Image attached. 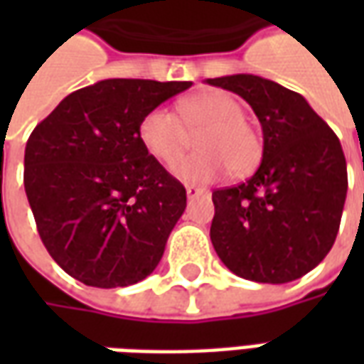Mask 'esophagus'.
I'll return each mask as SVG.
<instances>
[{"label": "esophagus", "instance_id": "1", "mask_svg": "<svg viewBox=\"0 0 364 364\" xmlns=\"http://www.w3.org/2000/svg\"><path fill=\"white\" fill-rule=\"evenodd\" d=\"M185 191H187V197L189 198H197L200 197V195H206V193H208L205 187H197V185H187Z\"/></svg>", "mask_w": 364, "mask_h": 364}]
</instances>
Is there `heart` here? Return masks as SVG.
I'll use <instances>...</instances> for the list:
<instances>
[{
	"label": "heart",
	"instance_id": "obj_1",
	"mask_svg": "<svg viewBox=\"0 0 364 364\" xmlns=\"http://www.w3.org/2000/svg\"><path fill=\"white\" fill-rule=\"evenodd\" d=\"M197 136V154L179 159L173 173L189 183H210L232 173L245 175L259 164L263 146L245 119L244 105L226 91H205L177 105V114L154 109L140 122V142L161 164H173Z\"/></svg>",
	"mask_w": 364,
	"mask_h": 364
}]
</instances>
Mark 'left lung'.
Here are the masks:
<instances>
[{
	"label": "left lung",
	"instance_id": "1",
	"mask_svg": "<svg viewBox=\"0 0 364 364\" xmlns=\"http://www.w3.org/2000/svg\"><path fill=\"white\" fill-rule=\"evenodd\" d=\"M206 83L245 99L263 128L257 171L213 193L214 250L242 279L296 281L336 242L347 197L339 138L304 97L271 80L236 74Z\"/></svg>",
	"mask_w": 364,
	"mask_h": 364
}]
</instances>
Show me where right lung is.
<instances>
[{"label":"right lung","instance_id":"add662e5","mask_svg":"<svg viewBox=\"0 0 364 364\" xmlns=\"http://www.w3.org/2000/svg\"><path fill=\"white\" fill-rule=\"evenodd\" d=\"M191 85L103 80L62 99L28 136L25 193L44 247L70 277L117 289L158 267L187 193L138 128Z\"/></svg>","mask_w":364,"mask_h":364}]
</instances>
